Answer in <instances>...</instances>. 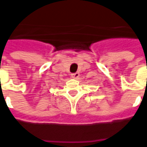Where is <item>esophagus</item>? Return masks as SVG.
Instances as JSON below:
<instances>
[{
  "instance_id": "34e87169",
  "label": "esophagus",
  "mask_w": 147,
  "mask_h": 147,
  "mask_svg": "<svg viewBox=\"0 0 147 147\" xmlns=\"http://www.w3.org/2000/svg\"><path fill=\"white\" fill-rule=\"evenodd\" d=\"M71 77H72V78L76 79L79 76H80V74H79L78 72H76V73H74V74H71Z\"/></svg>"
}]
</instances>
